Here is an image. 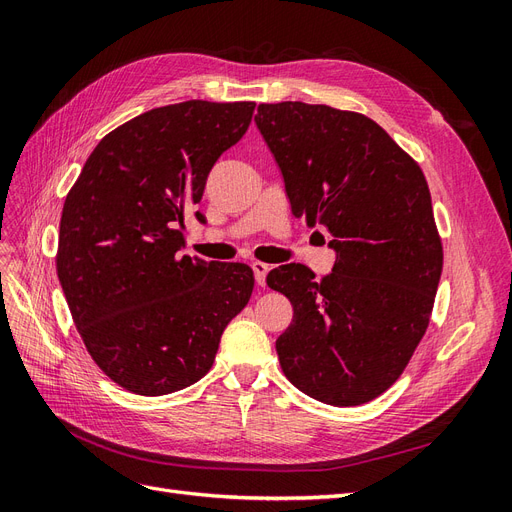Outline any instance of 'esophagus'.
<instances>
[{
  "label": "esophagus",
  "mask_w": 512,
  "mask_h": 512,
  "mask_svg": "<svg viewBox=\"0 0 512 512\" xmlns=\"http://www.w3.org/2000/svg\"><path fill=\"white\" fill-rule=\"evenodd\" d=\"M252 269H254L256 284H258V286H265L267 273H269V265H265V262H252Z\"/></svg>",
  "instance_id": "1"
}]
</instances>
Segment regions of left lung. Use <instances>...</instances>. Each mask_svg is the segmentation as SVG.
<instances>
[{
    "label": "left lung",
    "mask_w": 512,
    "mask_h": 512,
    "mask_svg": "<svg viewBox=\"0 0 512 512\" xmlns=\"http://www.w3.org/2000/svg\"><path fill=\"white\" fill-rule=\"evenodd\" d=\"M254 121L294 218L327 228L337 252L322 280L303 265L267 275L294 309L275 342L282 371L322 404H367L404 374L436 301L444 254L425 175L361 113L277 102Z\"/></svg>",
    "instance_id": "1"
}]
</instances>
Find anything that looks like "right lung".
<instances>
[{
  "instance_id": "right-lung-1",
  "label": "right lung",
  "mask_w": 512,
  "mask_h": 512,
  "mask_svg": "<svg viewBox=\"0 0 512 512\" xmlns=\"http://www.w3.org/2000/svg\"><path fill=\"white\" fill-rule=\"evenodd\" d=\"M254 108L188 100L138 115L102 138L66 196L57 277L87 352L121 389L160 397L198 382L252 297L250 267L181 245L185 215Z\"/></svg>"
}]
</instances>
